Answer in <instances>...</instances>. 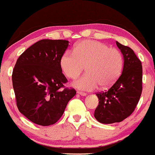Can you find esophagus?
<instances>
[{"label":"esophagus","instance_id":"1","mask_svg":"<svg viewBox=\"0 0 155 155\" xmlns=\"http://www.w3.org/2000/svg\"><path fill=\"white\" fill-rule=\"evenodd\" d=\"M77 94H79V95H81V96H86V95H87V93L82 92H79V91H78Z\"/></svg>","mask_w":155,"mask_h":155}]
</instances>
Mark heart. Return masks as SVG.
<instances>
[{
  "mask_svg": "<svg viewBox=\"0 0 155 155\" xmlns=\"http://www.w3.org/2000/svg\"><path fill=\"white\" fill-rule=\"evenodd\" d=\"M63 72L69 79H76L86 66L87 73L76 80L73 86L85 91L96 89L99 86L107 88L120 76L124 58L120 50L108 48L107 45L94 40H83L74 48L66 51L60 61Z\"/></svg>",
  "mask_w": 155,
  "mask_h": 155,
  "instance_id": "obj_1",
  "label": "heart"
}]
</instances>
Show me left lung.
<instances>
[{
	"label": "left lung",
	"mask_w": 155,
	"mask_h": 155,
	"mask_svg": "<svg viewBox=\"0 0 155 155\" xmlns=\"http://www.w3.org/2000/svg\"><path fill=\"white\" fill-rule=\"evenodd\" d=\"M124 56L122 74L106 92L97 93L99 105L94 118L100 123L110 124L128 118L137 107L142 92V66L134 50L116 42Z\"/></svg>",
	"instance_id": "left-lung-1"
}]
</instances>
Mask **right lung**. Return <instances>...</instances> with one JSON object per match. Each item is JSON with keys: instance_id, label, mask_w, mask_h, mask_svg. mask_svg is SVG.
<instances>
[{"instance_id": "right-lung-1", "label": "right lung", "mask_w": 155, "mask_h": 155, "mask_svg": "<svg viewBox=\"0 0 155 155\" xmlns=\"http://www.w3.org/2000/svg\"><path fill=\"white\" fill-rule=\"evenodd\" d=\"M68 46L67 40L38 41L20 55L13 70L18 110L37 125L55 124L76 93L74 89H63L67 79L60 61Z\"/></svg>"}]
</instances>
